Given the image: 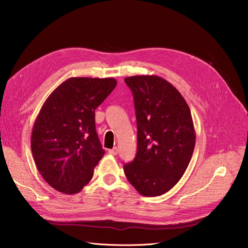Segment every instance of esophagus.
I'll list each match as a JSON object with an SVG mask.
<instances>
[{"label":"esophagus","instance_id":"obj_1","mask_svg":"<svg viewBox=\"0 0 248 248\" xmlns=\"http://www.w3.org/2000/svg\"><path fill=\"white\" fill-rule=\"evenodd\" d=\"M110 155H118V148L117 147H113L112 149H109V151H108Z\"/></svg>","mask_w":248,"mask_h":248}]
</instances>
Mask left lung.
<instances>
[{"instance_id": "1", "label": "left lung", "mask_w": 248, "mask_h": 248, "mask_svg": "<svg viewBox=\"0 0 248 248\" xmlns=\"http://www.w3.org/2000/svg\"><path fill=\"white\" fill-rule=\"evenodd\" d=\"M130 88L137 123V153L124 172L145 197L169 192L192 158L196 133L186 102L170 82L157 76L125 78Z\"/></svg>"}]
</instances>
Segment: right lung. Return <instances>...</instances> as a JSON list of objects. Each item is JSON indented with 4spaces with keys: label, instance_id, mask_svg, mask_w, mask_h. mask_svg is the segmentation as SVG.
<instances>
[{
    "label": "right lung",
    "instance_id": "1",
    "mask_svg": "<svg viewBox=\"0 0 248 248\" xmlns=\"http://www.w3.org/2000/svg\"><path fill=\"white\" fill-rule=\"evenodd\" d=\"M117 86L113 78H69L44 102L35 120L31 150L44 181L73 195L92 180L103 157L95 110Z\"/></svg>",
    "mask_w": 248,
    "mask_h": 248
}]
</instances>
